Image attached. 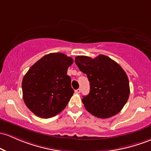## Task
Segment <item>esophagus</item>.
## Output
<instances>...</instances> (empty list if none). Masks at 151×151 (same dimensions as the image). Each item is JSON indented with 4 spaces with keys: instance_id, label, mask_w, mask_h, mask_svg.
I'll return each mask as SVG.
<instances>
[{
    "instance_id": "1",
    "label": "esophagus",
    "mask_w": 151,
    "mask_h": 151,
    "mask_svg": "<svg viewBox=\"0 0 151 151\" xmlns=\"http://www.w3.org/2000/svg\"><path fill=\"white\" fill-rule=\"evenodd\" d=\"M75 92L77 94H79L81 92V89H76L75 90Z\"/></svg>"
}]
</instances>
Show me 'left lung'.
I'll return each instance as SVG.
<instances>
[{"mask_svg":"<svg viewBox=\"0 0 151 151\" xmlns=\"http://www.w3.org/2000/svg\"><path fill=\"white\" fill-rule=\"evenodd\" d=\"M74 62L87 74L90 84L89 93L82 100L86 110L99 118H108L120 112L130 95L128 78L122 68L101 54L94 59L78 56Z\"/></svg>","mask_w":151,"mask_h":151,"instance_id":"8db88e82","label":"left lung"}]
</instances>
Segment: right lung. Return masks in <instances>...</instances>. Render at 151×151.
Returning <instances> with one entry per match:
<instances>
[{
    "label": "right lung",
    "instance_id": "right-lung-1",
    "mask_svg": "<svg viewBox=\"0 0 151 151\" xmlns=\"http://www.w3.org/2000/svg\"><path fill=\"white\" fill-rule=\"evenodd\" d=\"M72 58L62 53H51L36 62L22 81L23 98L28 108L41 118L61 112L74 94L67 69Z\"/></svg>",
    "mask_w": 151,
    "mask_h": 151
}]
</instances>
